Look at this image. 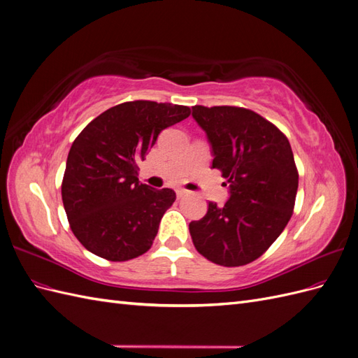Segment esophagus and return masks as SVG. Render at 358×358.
I'll return each mask as SVG.
<instances>
[{"instance_id":"obj_1","label":"esophagus","mask_w":358,"mask_h":358,"mask_svg":"<svg viewBox=\"0 0 358 358\" xmlns=\"http://www.w3.org/2000/svg\"><path fill=\"white\" fill-rule=\"evenodd\" d=\"M176 194H178V199H182V197L188 196L189 191H187V189H178V191H176Z\"/></svg>"}]
</instances>
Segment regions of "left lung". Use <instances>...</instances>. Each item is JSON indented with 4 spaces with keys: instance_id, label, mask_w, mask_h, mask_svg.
Here are the masks:
<instances>
[{
    "instance_id": "obj_1",
    "label": "left lung",
    "mask_w": 358,
    "mask_h": 358,
    "mask_svg": "<svg viewBox=\"0 0 358 358\" xmlns=\"http://www.w3.org/2000/svg\"><path fill=\"white\" fill-rule=\"evenodd\" d=\"M192 116L212 145V167L230 185L222 208L209 201L208 213L189 224L192 243L215 264L252 263L284 231L294 210L299 171L288 138L245 107L194 106Z\"/></svg>"
}]
</instances>
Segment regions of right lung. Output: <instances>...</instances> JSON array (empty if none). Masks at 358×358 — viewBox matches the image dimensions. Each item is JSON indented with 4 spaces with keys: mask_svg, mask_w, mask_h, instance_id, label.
<instances>
[{
    "mask_svg": "<svg viewBox=\"0 0 358 358\" xmlns=\"http://www.w3.org/2000/svg\"><path fill=\"white\" fill-rule=\"evenodd\" d=\"M189 115L188 106L127 101L92 119L74 138L61 194L70 229L90 252L128 262L149 251L176 192L140 183L138 162L162 129Z\"/></svg>",
    "mask_w": 358,
    "mask_h": 358,
    "instance_id": "right-lung-1",
    "label": "right lung"
}]
</instances>
